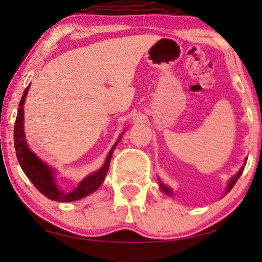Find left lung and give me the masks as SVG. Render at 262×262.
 Returning <instances> with one entry per match:
<instances>
[{"label": "left lung", "mask_w": 262, "mask_h": 262, "mask_svg": "<svg viewBox=\"0 0 262 262\" xmlns=\"http://www.w3.org/2000/svg\"><path fill=\"white\" fill-rule=\"evenodd\" d=\"M246 161H247V159H246ZM244 165H246V164H244ZM243 170H244V166H242V167H241V170H239V171L237 172L236 176H233L232 178L229 180V185H228L227 189H225V194H228V193L230 192V190L232 189V187L234 186V184H236V183H237V180L239 179V177L242 176V173H243ZM159 186H161V188H162V190H163L164 193H166L167 195H172V194H173V190H172L171 188H168L167 186L164 185L161 180H159Z\"/></svg>", "instance_id": "1"}]
</instances>
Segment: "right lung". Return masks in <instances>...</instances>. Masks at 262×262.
I'll list each match as a JSON object with an SVG mask.
<instances>
[{"mask_svg":"<svg viewBox=\"0 0 262 262\" xmlns=\"http://www.w3.org/2000/svg\"><path fill=\"white\" fill-rule=\"evenodd\" d=\"M30 85L25 89L21 99L19 101V107L18 113H17L16 123H15V129H14V136H15V149L18 163L21 167V170L24 171L26 177L32 181V184L35 186L39 192L45 195L46 198L51 199L53 201H59V202H72L82 199L86 195L94 193L95 190L100 187V185L103 184L105 179V176L107 173L111 157H112L113 150L117 147L118 142L120 141L119 139L111 149L110 154L107 155V158L104 163V165L101 166L98 171L94 172V173L89 174L85 177L78 186L74 190L69 193H66L63 190H61L56 186L55 178H54V171L53 168L43 163L41 159H39L38 156L31 151L29 149V145L26 143L25 134H24V101L26 96H28ZM121 137V136H120Z\"/></svg>","mask_w":262,"mask_h":262,"instance_id":"add662e5","label":"right lung"}]
</instances>
